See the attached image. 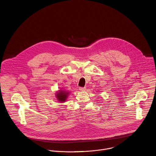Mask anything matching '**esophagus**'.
Masks as SVG:
<instances>
[{
  "mask_svg": "<svg viewBox=\"0 0 156 156\" xmlns=\"http://www.w3.org/2000/svg\"><path fill=\"white\" fill-rule=\"evenodd\" d=\"M79 89H80V90H81V91H84V90L86 89V87H79Z\"/></svg>",
  "mask_w": 156,
  "mask_h": 156,
  "instance_id": "obj_1",
  "label": "esophagus"
}]
</instances>
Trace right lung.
Listing matches in <instances>:
<instances>
[{"label": "right lung", "mask_w": 156, "mask_h": 156, "mask_svg": "<svg viewBox=\"0 0 156 156\" xmlns=\"http://www.w3.org/2000/svg\"><path fill=\"white\" fill-rule=\"evenodd\" d=\"M56 95H57L56 97H57L58 100L60 102H64V101H66V98H67L68 92H65V90H61L60 92H58V94Z\"/></svg>", "instance_id": "add662e5"}]
</instances>
